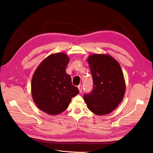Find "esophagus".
Returning <instances> with one entry per match:
<instances>
[{
	"label": "esophagus",
	"mask_w": 153,
	"mask_h": 153,
	"mask_svg": "<svg viewBox=\"0 0 153 153\" xmlns=\"http://www.w3.org/2000/svg\"><path fill=\"white\" fill-rule=\"evenodd\" d=\"M77 88H78V89H79V92L81 93V92H82V85H79L78 87H77Z\"/></svg>",
	"instance_id": "1"
}]
</instances>
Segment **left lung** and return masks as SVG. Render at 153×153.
Returning a JSON list of instances; mask_svg holds the SVG:
<instances>
[{
    "mask_svg": "<svg viewBox=\"0 0 153 153\" xmlns=\"http://www.w3.org/2000/svg\"><path fill=\"white\" fill-rule=\"evenodd\" d=\"M94 87L84 94L87 107L93 113L104 115L116 108L126 92V82L120 65L108 54H93L87 59Z\"/></svg>",
    "mask_w": 153,
    "mask_h": 153,
    "instance_id": "8db88e82",
    "label": "left lung"
}]
</instances>
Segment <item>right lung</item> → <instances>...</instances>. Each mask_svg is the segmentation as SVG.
<instances>
[{
	"instance_id": "add662e5",
	"label": "right lung",
	"mask_w": 153,
	"mask_h": 153,
	"mask_svg": "<svg viewBox=\"0 0 153 153\" xmlns=\"http://www.w3.org/2000/svg\"><path fill=\"white\" fill-rule=\"evenodd\" d=\"M69 61V56L63 53L52 54L33 73L31 86L33 101L39 109L51 115L65 111L71 98L79 93L65 71Z\"/></svg>"
}]
</instances>
